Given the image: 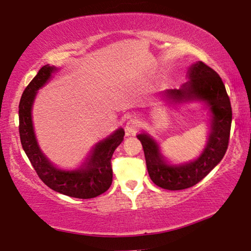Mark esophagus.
<instances>
[{
  "label": "esophagus",
  "mask_w": 251,
  "mask_h": 251,
  "mask_svg": "<svg viewBox=\"0 0 251 251\" xmlns=\"http://www.w3.org/2000/svg\"><path fill=\"white\" fill-rule=\"evenodd\" d=\"M140 129V122L136 119H131L126 122V131L128 133H136Z\"/></svg>",
  "instance_id": "esophagus-1"
}]
</instances>
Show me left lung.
<instances>
[{
	"label": "left lung",
	"instance_id": "1",
	"mask_svg": "<svg viewBox=\"0 0 251 251\" xmlns=\"http://www.w3.org/2000/svg\"><path fill=\"white\" fill-rule=\"evenodd\" d=\"M186 76L188 81L181 88L169 89L163 95L174 106L199 102L208 109V138L200 155L187 162L173 163L149 132L137 135L143 145L151 179L164 190L179 191L194 186L221 162L228 146L232 108L222 78L202 61L192 64Z\"/></svg>",
	"mask_w": 251,
	"mask_h": 251
}]
</instances>
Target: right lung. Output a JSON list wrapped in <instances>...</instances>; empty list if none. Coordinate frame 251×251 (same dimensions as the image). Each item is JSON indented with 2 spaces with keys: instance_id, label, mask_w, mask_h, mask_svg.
I'll return each instance as SVG.
<instances>
[{
  "instance_id": "1",
  "label": "right lung",
  "mask_w": 251,
  "mask_h": 251,
  "mask_svg": "<svg viewBox=\"0 0 251 251\" xmlns=\"http://www.w3.org/2000/svg\"><path fill=\"white\" fill-rule=\"evenodd\" d=\"M56 66L49 64L39 71L27 85L19 102V135L23 149L41 180L58 193L76 199H92L106 192L112 185L113 153L125 137V130L114 132L95 144L90 155L77 169H61L48 159L37 143L33 125V105L37 91L57 73Z\"/></svg>"
}]
</instances>
